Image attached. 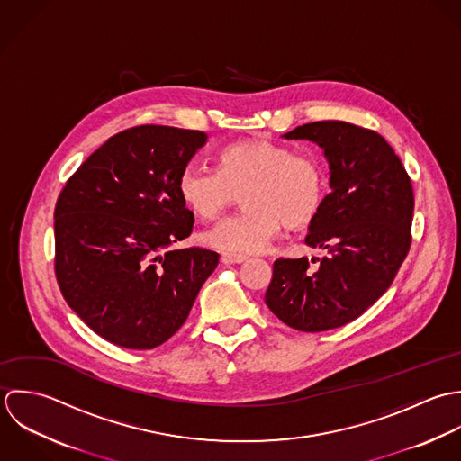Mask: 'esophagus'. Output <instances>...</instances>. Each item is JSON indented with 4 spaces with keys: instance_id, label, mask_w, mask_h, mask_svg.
Segmentation results:
<instances>
[{
    "instance_id": "esophagus-1",
    "label": "esophagus",
    "mask_w": 461,
    "mask_h": 461,
    "mask_svg": "<svg viewBox=\"0 0 461 461\" xmlns=\"http://www.w3.org/2000/svg\"><path fill=\"white\" fill-rule=\"evenodd\" d=\"M248 257L240 255V253H222L221 255V262L222 264H242Z\"/></svg>"
}]
</instances>
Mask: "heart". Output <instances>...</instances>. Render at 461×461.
Listing matches in <instances>:
<instances>
[{
    "mask_svg": "<svg viewBox=\"0 0 461 461\" xmlns=\"http://www.w3.org/2000/svg\"><path fill=\"white\" fill-rule=\"evenodd\" d=\"M178 195L199 219L221 215L242 192L240 213L222 219L201 233V242L230 253H260L285 222L301 228L321 212L328 192V171L315 155L295 153L267 139L228 144L217 155V171L186 164Z\"/></svg>",
    "mask_w": 461,
    "mask_h": 461,
    "instance_id": "heart-1",
    "label": "heart"
}]
</instances>
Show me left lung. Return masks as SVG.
I'll list each match as a JSON object with an SVG mask.
<instances>
[{"label": "left lung", "instance_id": "8db88e82", "mask_svg": "<svg viewBox=\"0 0 461 461\" xmlns=\"http://www.w3.org/2000/svg\"><path fill=\"white\" fill-rule=\"evenodd\" d=\"M283 137L315 142L328 160L330 194L304 239L326 257L317 258V269L304 257L276 260L266 303L294 330L340 328L386 292L410 251L411 182L390 144L372 130L319 121Z\"/></svg>", "mask_w": 461, "mask_h": 461}]
</instances>
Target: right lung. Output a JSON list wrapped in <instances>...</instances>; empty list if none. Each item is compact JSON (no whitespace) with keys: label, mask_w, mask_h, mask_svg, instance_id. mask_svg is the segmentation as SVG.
Listing matches in <instances>:
<instances>
[{"label":"right lung","mask_w":461,"mask_h":461,"mask_svg":"<svg viewBox=\"0 0 461 461\" xmlns=\"http://www.w3.org/2000/svg\"><path fill=\"white\" fill-rule=\"evenodd\" d=\"M206 139L158 124L124 130L59 195V286L94 333L119 348L144 351L169 340L219 264L213 251L173 248L194 224L176 182Z\"/></svg>","instance_id":"right-lung-1"}]
</instances>
